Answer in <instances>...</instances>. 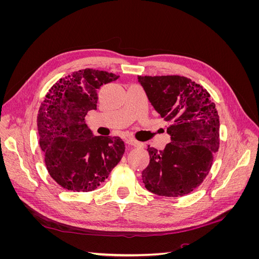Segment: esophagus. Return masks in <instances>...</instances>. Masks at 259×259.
Wrapping results in <instances>:
<instances>
[{
	"label": "esophagus",
	"mask_w": 259,
	"mask_h": 259,
	"mask_svg": "<svg viewBox=\"0 0 259 259\" xmlns=\"http://www.w3.org/2000/svg\"><path fill=\"white\" fill-rule=\"evenodd\" d=\"M125 143H126L128 146H132V147H136V148H142V147H143V144H142V143L136 142V140L132 139V138L126 139V142H125Z\"/></svg>",
	"instance_id": "obj_1"
}]
</instances>
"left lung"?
I'll list each match as a JSON object with an SVG mask.
<instances>
[{"instance_id": "1", "label": "left lung", "mask_w": 259, "mask_h": 259, "mask_svg": "<svg viewBox=\"0 0 259 259\" xmlns=\"http://www.w3.org/2000/svg\"><path fill=\"white\" fill-rule=\"evenodd\" d=\"M155 111L169 123L170 143L163 150L148 147L150 162L142 171L149 191L182 197L204 180L219 148V116L209 94L179 75L138 76Z\"/></svg>"}]
</instances>
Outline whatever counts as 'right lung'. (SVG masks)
<instances>
[{"label":"right lung","mask_w":259,"mask_h":259,"mask_svg":"<svg viewBox=\"0 0 259 259\" xmlns=\"http://www.w3.org/2000/svg\"><path fill=\"white\" fill-rule=\"evenodd\" d=\"M119 75L85 69L62 77L48 93L37 114L40 147L51 177L74 192L95 190L125 151L120 137L95 136L85 115L96 110L97 90Z\"/></svg>","instance_id":"add662e5"}]
</instances>
